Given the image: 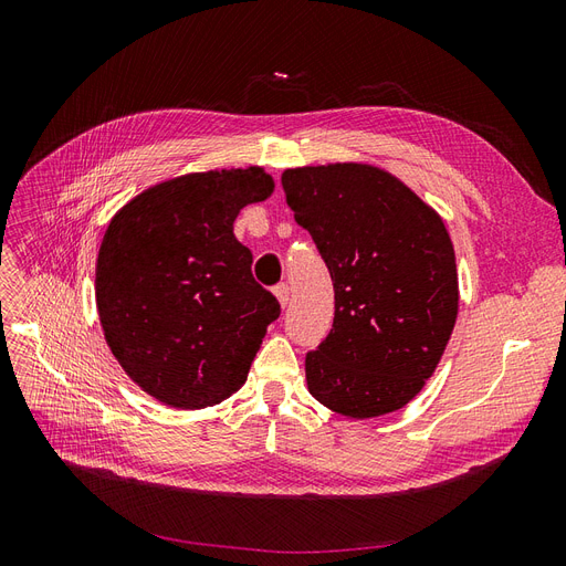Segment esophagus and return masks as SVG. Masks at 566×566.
Segmentation results:
<instances>
[{
  "instance_id": "34e87169",
  "label": "esophagus",
  "mask_w": 566,
  "mask_h": 566,
  "mask_svg": "<svg viewBox=\"0 0 566 566\" xmlns=\"http://www.w3.org/2000/svg\"><path fill=\"white\" fill-rule=\"evenodd\" d=\"M273 295H276L281 306H287V302H290V287H287V283H281V285L273 287Z\"/></svg>"
}]
</instances>
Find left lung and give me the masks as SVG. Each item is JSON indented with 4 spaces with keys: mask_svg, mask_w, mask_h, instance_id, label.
<instances>
[{
    "mask_svg": "<svg viewBox=\"0 0 566 566\" xmlns=\"http://www.w3.org/2000/svg\"><path fill=\"white\" fill-rule=\"evenodd\" d=\"M281 184L335 290L333 328L304 361L312 397L356 420L403 408L432 378L458 318L443 219L366 163L285 169Z\"/></svg>",
    "mask_w": 566,
    "mask_h": 566,
    "instance_id": "obj_1",
    "label": "left lung"
}]
</instances>
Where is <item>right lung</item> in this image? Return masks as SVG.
<instances>
[{"mask_svg": "<svg viewBox=\"0 0 566 566\" xmlns=\"http://www.w3.org/2000/svg\"><path fill=\"white\" fill-rule=\"evenodd\" d=\"M273 193L264 167L160 181L123 205L96 256V310L117 364L153 399L196 410L248 380L281 304L252 279L233 221Z\"/></svg>", "mask_w": 566, "mask_h": 566, "instance_id": "right-lung-1", "label": "right lung"}]
</instances>
